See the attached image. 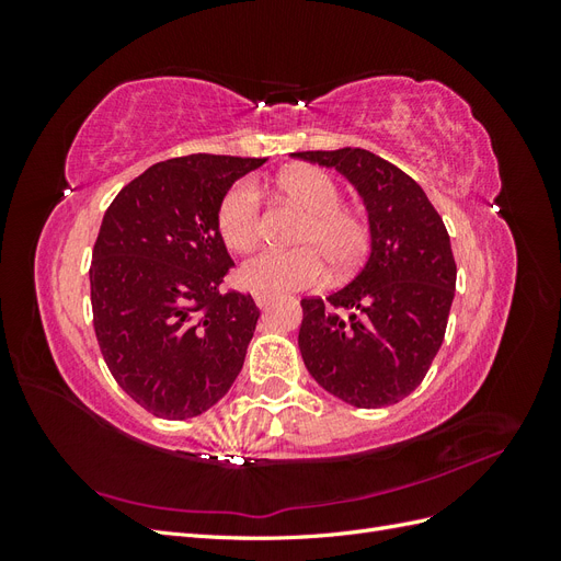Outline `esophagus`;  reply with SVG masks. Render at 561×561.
<instances>
[{"label": "esophagus", "instance_id": "obj_1", "mask_svg": "<svg viewBox=\"0 0 561 561\" xmlns=\"http://www.w3.org/2000/svg\"><path fill=\"white\" fill-rule=\"evenodd\" d=\"M252 299H254V304H257L260 309H264L266 304L271 301V295H268V293H262V290H252Z\"/></svg>", "mask_w": 561, "mask_h": 561}]
</instances>
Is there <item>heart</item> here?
<instances>
[{
  "label": "heart",
  "mask_w": 561,
  "mask_h": 561,
  "mask_svg": "<svg viewBox=\"0 0 561 561\" xmlns=\"http://www.w3.org/2000/svg\"><path fill=\"white\" fill-rule=\"evenodd\" d=\"M280 192L309 210L295 236L297 250H264L245 260L241 280L262 293L316 287L328 276L348 274L369 248V227L360 215L342 208V190L320 168L297 165L278 178ZM215 225L229 250L245 252L262 239V201L252 180L236 182L217 206Z\"/></svg>",
  "instance_id": "1"
}]
</instances>
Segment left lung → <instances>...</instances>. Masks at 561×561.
<instances>
[{
    "label": "left lung",
    "mask_w": 561,
    "mask_h": 561,
    "mask_svg": "<svg viewBox=\"0 0 561 561\" xmlns=\"http://www.w3.org/2000/svg\"><path fill=\"white\" fill-rule=\"evenodd\" d=\"M342 173L369 222V257L328 299H301L299 351L309 375L363 410L400 402L443 346L456 290L449 233L426 192L367 149L297 151Z\"/></svg>",
    "instance_id": "8db88e82"
}]
</instances>
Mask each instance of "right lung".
<instances>
[{
	"instance_id": "add662e5",
	"label": "right lung",
	"mask_w": 561,
	"mask_h": 561,
	"mask_svg": "<svg viewBox=\"0 0 561 561\" xmlns=\"http://www.w3.org/2000/svg\"><path fill=\"white\" fill-rule=\"evenodd\" d=\"M266 159L192 154L126 184L100 225L91 262L93 328L116 383L161 419L198 416L239 377L260 309L222 293L233 266L217 206Z\"/></svg>"
}]
</instances>
